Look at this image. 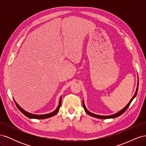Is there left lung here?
<instances>
[{
    "label": "left lung",
    "mask_w": 146,
    "mask_h": 146,
    "mask_svg": "<svg viewBox=\"0 0 146 146\" xmlns=\"http://www.w3.org/2000/svg\"><path fill=\"white\" fill-rule=\"evenodd\" d=\"M138 83H138V86H137L136 92H135L134 96H133V98H131V99L130 100V101L129 102V104H128L124 108H123L122 110H121V111H119V112H117V113H115V114H111V115H109V116H101V115H98V114H95L94 113H92L90 111H88V110L86 109L85 105V104H84V101L83 100V107L84 108V110H85V111L86 112V113L89 114L90 116H92V117H94L99 118V119H111V118H114V117H118L119 116H121V114H122L123 113H124L126 111V110L130 106V105L131 102H132V100H133L134 99V98L136 97V96L137 94V92H138Z\"/></svg>",
    "instance_id": "1"
}]
</instances>
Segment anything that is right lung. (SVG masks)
<instances>
[{"label":"right lung","mask_w":146,"mask_h":146,"mask_svg":"<svg viewBox=\"0 0 146 146\" xmlns=\"http://www.w3.org/2000/svg\"><path fill=\"white\" fill-rule=\"evenodd\" d=\"M15 104L17 106V108H18L21 112L22 113H23L24 115L25 116H27V117L29 118H30V119H46V118H48V117H52L55 116V114L58 112L59 111V109L61 107V97L60 98V102H59V104H58V107H57V108L55 110V111H54L53 112L50 113H48V114H40V115H38V114H32V113H28L26 111H25L24 110H23V108H22L20 106L17 104L15 100Z\"/></svg>","instance_id":"right-lung-1"}]
</instances>
